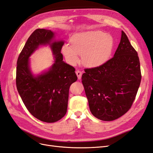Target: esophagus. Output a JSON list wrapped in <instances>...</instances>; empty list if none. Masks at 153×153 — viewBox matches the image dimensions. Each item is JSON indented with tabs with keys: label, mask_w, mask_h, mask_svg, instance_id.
Here are the masks:
<instances>
[{
	"label": "esophagus",
	"mask_w": 153,
	"mask_h": 153,
	"mask_svg": "<svg viewBox=\"0 0 153 153\" xmlns=\"http://www.w3.org/2000/svg\"><path fill=\"white\" fill-rule=\"evenodd\" d=\"M76 73V75L77 76V78H78V79H80L81 78V76H82V72L80 71L79 70H77Z\"/></svg>",
	"instance_id": "34e87169"
}]
</instances>
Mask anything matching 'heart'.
I'll list each match as a JSON object with an SVG mask.
<instances>
[{
    "label": "heart",
    "mask_w": 153,
    "mask_h": 153,
    "mask_svg": "<svg viewBox=\"0 0 153 153\" xmlns=\"http://www.w3.org/2000/svg\"><path fill=\"white\" fill-rule=\"evenodd\" d=\"M70 43L62 46V51L70 64L79 61L82 55L83 64L88 67H97L105 63L110 57L114 46V39L110 35L100 31H89L74 34Z\"/></svg>",
    "instance_id": "heart-1"
}]
</instances>
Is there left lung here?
<instances>
[{"label":"left lung","mask_w":153,"mask_h":153,"mask_svg":"<svg viewBox=\"0 0 153 153\" xmlns=\"http://www.w3.org/2000/svg\"><path fill=\"white\" fill-rule=\"evenodd\" d=\"M82 75L90 110L103 121L125 114L136 98L140 87V60L124 32L114 56L100 66L85 68Z\"/></svg>","instance_id":"left-lung-1"}]
</instances>
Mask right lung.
<instances>
[{"label":"right lung","mask_w":153,"mask_h":153,"mask_svg":"<svg viewBox=\"0 0 153 153\" xmlns=\"http://www.w3.org/2000/svg\"><path fill=\"white\" fill-rule=\"evenodd\" d=\"M51 30L37 29L31 34L17 62L18 92L30 114L46 123L61 120L67 111L69 88L77 79L75 68L62 61V41L53 42ZM48 44L55 62L48 72L35 77L29 68V57L39 45Z\"/></svg>","instance_id":"obj_1"}]
</instances>
